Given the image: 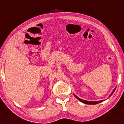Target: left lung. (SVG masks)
Here are the masks:
<instances>
[{
  "label": "left lung",
  "instance_id": "obj_1",
  "mask_svg": "<svg viewBox=\"0 0 124 124\" xmlns=\"http://www.w3.org/2000/svg\"><path fill=\"white\" fill-rule=\"evenodd\" d=\"M116 88H115V89H114V90L112 91V93H111V94H110V95H109V97H110L111 96V95L112 94H113L114 92V91L116 90ZM74 96H75V97H76L77 99L79 100L80 101V102H82V103H83L86 104H99V103H101V102H103V100L98 101H86V100H84L81 99H80V98L78 97H77L75 94H74Z\"/></svg>",
  "mask_w": 124,
  "mask_h": 124
}]
</instances>
